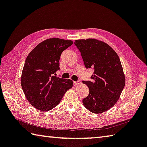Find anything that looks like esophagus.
Wrapping results in <instances>:
<instances>
[{
	"instance_id": "esophagus-1",
	"label": "esophagus",
	"mask_w": 147,
	"mask_h": 147,
	"mask_svg": "<svg viewBox=\"0 0 147 147\" xmlns=\"http://www.w3.org/2000/svg\"><path fill=\"white\" fill-rule=\"evenodd\" d=\"M81 84V82L80 81H78V82H74V85H80Z\"/></svg>"
}]
</instances>
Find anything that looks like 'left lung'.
Here are the masks:
<instances>
[{"label": "left lung", "mask_w": 147, "mask_h": 147, "mask_svg": "<svg viewBox=\"0 0 147 147\" xmlns=\"http://www.w3.org/2000/svg\"><path fill=\"white\" fill-rule=\"evenodd\" d=\"M74 44L81 53L85 67L94 69L92 82H83L89 89L83 104L92 113H104L116 103L125 85L119 58L109 45L99 40H76Z\"/></svg>", "instance_id": "left-lung-1"}]
</instances>
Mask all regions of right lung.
<instances>
[{
  "instance_id": "obj_1",
  "label": "right lung",
  "mask_w": 147,
  "mask_h": 147,
  "mask_svg": "<svg viewBox=\"0 0 147 147\" xmlns=\"http://www.w3.org/2000/svg\"><path fill=\"white\" fill-rule=\"evenodd\" d=\"M73 44L72 40L58 38L45 40L26 58L21 76V86L29 102L38 110H51L73 87L71 80L53 75L60 69L62 53Z\"/></svg>"
}]
</instances>
